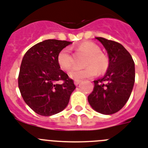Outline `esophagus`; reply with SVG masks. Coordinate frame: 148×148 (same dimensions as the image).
Instances as JSON below:
<instances>
[{
  "label": "esophagus",
  "instance_id": "obj_1",
  "mask_svg": "<svg viewBox=\"0 0 148 148\" xmlns=\"http://www.w3.org/2000/svg\"><path fill=\"white\" fill-rule=\"evenodd\" d=\"M80 82H81V80H74V84L76 85V86H77Z\"/></svg>",
  "mask_w": 148,
  "mask_h": 148
}]
</instances>
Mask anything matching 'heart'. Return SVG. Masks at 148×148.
<instances>
[{
    "label": "heart",
    "mask_w": 148,
    "mask_h": 148,
    "mask_svg": "<svg viewBox=\"0 0 148 148\" xmlns=\"http://www.w3.org/2000/svg\"><path fill=\"white\" fill-rule=\"evenodd\" d=\"M77 51H83L88 55L85 65V68H75L70 72V77L75 80H80L91 78L97 74H104L109 69L110 59L107 53L101 51L99 45L90 41H86L78 45ZM58 62L60 67L64 71H69L74 65V58L71 52L70 48H64L58 55Z\"/></svg>",
    "instance_id": "b5f03b06"
}]
</instances>
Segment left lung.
I'll use <instances>...</instances> for the list:
<instances>
[{
    "label": "left lung",
    "mask_w": 148,
    "mask_h": 148,
    "mask_svg": "<svg viewBox=\"0 0 148 148\" xmlns=\"http://www.w3.org/2000/svg\"><path fill=\"white\" fill-rule=\"evenodd\" d=\"M105 47L110 59L105 76L94 80L88 102L99 113L111 115L122 109L130 97L135 78L134 62L132 55L120 43L96 37Z\"/></svg>",
    "instance_id": "left-lung-1"
}]
</instances>
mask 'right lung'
Returning <instances> with one entry per match:
<instances>
[{
	"label": "right lung",
	"mask_w": 148,
	"mask_h": 148,
	"mask_svg": "<svg viewBox=\"0 0 148 148\" xmlns=\"http://www.w3.org/2000/svg\"><path fill=\"white\" fill-rule=\"evenodd\" d=\"M71 43L47 39L31 47L23 58L18 86L25 103L39 115L50 116L62 112L76 88L58 62L60 51Z\"/></svg>",
	"instance_id": "1"
}]
</instances>
